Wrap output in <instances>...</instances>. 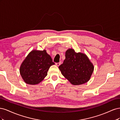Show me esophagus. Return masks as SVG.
<instances>
[{"label":"esophagus","mask_w":120,"mask_h":120,"mask_svg":"<svg viewBox=\"0 0 120 120\" xmlns=\"http://www.w3.org/2000/svg\"><path fill=\"white\" fill-rule=\"evenodd\" d=\"M61 64V62H59V63H56V65L57 66H59Z\"/></svg>","instance_id":"obj_1"}]
</instances>
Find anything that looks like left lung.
Wrapping results in <instances>:
<instances>
[{"label":"left lung","instance_id":"8db88e82","mask_svg":"<svg viewBox=\"0 0 120 120\" xmlns=\"http://www.w3.org/2000/svg\"><path fill=\"white\" fill-rule=\"evenodd\" d=\"M66 59L59 68L61 74L72 85H79L88 82L94 67L86 54L75 52L70 49L66 52Z\"/></svg>","mask_w":120,"mask_h":120}]
</instances>
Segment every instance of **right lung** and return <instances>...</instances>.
<instances>
[{
	"label": "right lung",
	"mask_w": 120,
	"mask_h": 120,
	"mask_svg": "<svg viewBox=\"0 0 120 120\" xmlns=\"http://www.w3.org/2000/svg\"><path fill=\"white\" fill-rule=\"evenodd\" d=\"M54 64L45 50H33L21 64L20 74L25 83L37 85L47 75L50 67Z\"/></svg>",
	"instance_id": "right-lung-1"
}]
</instances>
